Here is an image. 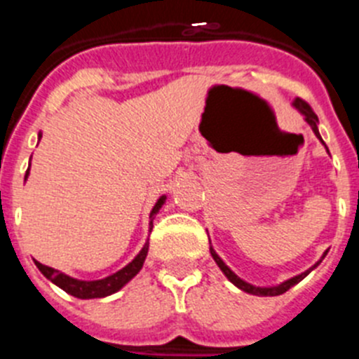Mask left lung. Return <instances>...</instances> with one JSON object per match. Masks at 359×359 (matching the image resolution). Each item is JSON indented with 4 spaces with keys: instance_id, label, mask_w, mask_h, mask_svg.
<instances>
[{
    "instance_id": "1",
    "label": "left lung",
    "mask_w": 359,
    "mask_h": 359,
    "mask_svg": "<svg viewBox=\"0 0 359 359\" xmlns=\"http://www.w3.org/2000/svg\"><path fill=\"white\" fill-rule=\"evenodd\" d=\"M293 106L297 107V109L300 111V113H302V115H304V118H306V122L309 123V126H311V129H313V133H315V135L318 136V140L322 142V144H323L322 136H320V133H318V126H316V123H318V116L315 115V111L311 109V106H309V104H307L306 100H302V98H294ZM323 145H325V144H323ZM327 152H329V151H327ZM210 253H212V257H214L215 264H217L219 268H221V271H223V273L226 275V278H228V280L231 282V284H236V286L239 287V290L246 291V293H250V294H257V297H277V294L286 293V291L290 290V287H293L294 284H298V282L302 280V278H306L307 275H309L311 271H313V269H315L316 266L320 264V262H322V259H323V257L327 255V253H323V257H322V259H320V261L316 262V264L313 266V268H309V269H307V271H304V273L297 275V277L290 278V280L282 282V284H278V286L259 287V286H253V284H248V282H244L243 278H241V277H237V275L233 273V271H231V269L228 268L226 264H224V262H223V259H221V257H219L217 253H215V250L212 248V246H210Z\"/></svg>"
}]
</instances>
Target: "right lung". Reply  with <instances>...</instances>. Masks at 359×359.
I'll list each match as a JSON object with an SVG mask.
<instances>
[{
	"mask_svg": "<svg viewBox=\"0 0 359 359\" xmlns=\"http://www.w3.org/2000/svg\"><path fill=\"white\" fill-rule=\"evenodd\" d=\"M39 138H41V135H39ZM28 172H30V165H28V170H27V174H25V180L28 177ZM165 199H167V196H161V198L156 201V205H154V208L151 210V223H149L151 230H152V217H154V215L160 212V208H161V205L165 203ZM147 252H149V243H145L144 248L140 250V253H138V255H136L128 266H126V268H122L120 271H116V273L109 275V277L100 278V280H77V278L68 277V275L61 273V271H57V269L50 268V266L41 264V262H37V261H36V266L39 268L41 273L48 278L50 282H53L55 286H59L61 290H65L66 293L73 294V297L104 298V297H109V294L116 293L118 290H122V287L126 286V284H128V282L131 280L136 273H138V271H140L142 266H144L145 257H147Z\"/></svg>",
	"mask_w": 359,
	"mask_h": 359,
	"instance_id": "right-lung-1",
	"label": "right lung"
}]
</instances>
